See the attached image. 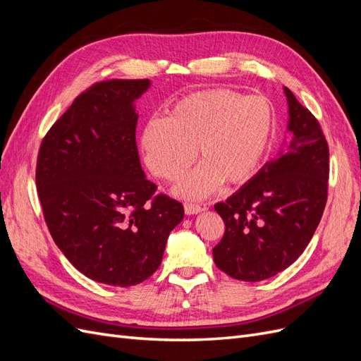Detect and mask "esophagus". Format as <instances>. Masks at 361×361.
<instances>
[{
	"label": "esophagus",
	"mask_w": 361,
	"mask_h": 361,
	"mask_svg": "<svg viewBox=\"0 0 361 361\" xmlns=\"http://www.w3.org/2000/svg\"><path fill=\"white\" fill-rule=\"evenodd\" d=\"M183 209L185 214L187 215H194V214H199L203 211V207L200 204H194V203H185L183 204Z\"/></svg>",
	"instance_id": "34e87169"
}]
</instances>
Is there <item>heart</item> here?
Masks as SVG:
<instances>
[{"mask_svg": "<svg viewBox=\"0 0 361 361\" xmlns=\"http://www.w3.org/2000/svg\"><path fill=\"white\" fill-rule=\"evenodd\" d=\"M274 130V106L267 97L216 87L180 97L167 118H150L141 149L152 174L167 182L187 171L195 150L200 166L179 183L178 194L200 199L220 183L236 187L253 179Z\"/></svg>", "mask_w": 361, "mask_h": 361, "instance_id": "heart-1", "label": "heart"}]
</instances>
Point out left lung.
<instances>
[{
  "instance_id": "left-lung-1",
  "label": "left lung",
  "mask_w": 361,
  "mask_h": 361,
  "mask_svg": "<svg viewBox=\"0 0 361 361\" xmlns=\"http://www.w3.org/2000/svg\"><path fill=\"white\" fill-rule=\"evenodd\" d=\"M288 149L267 162L232 197L216 203L226 231L212 253L227 276L260 281L300 257L318 227L329 195L330 152L321 125L285 87Z\"/></svg>"
}]
</instances>
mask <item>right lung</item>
I'll use <instances>...</instances> for the list:
<instances>
[{
	"mask_svg": "<svg viewBox=\"0 0 361 361\" xmlns=\"http://www.w3.org/2000/svg\"><path fill=\"white\" fill-rule=\"evenodd\" d=\"M149 80L94 82L43 137L37 195L54 243L89 279L134 286L158 269L180 202L141 169L133 102Z\"/></svg>",
	"mask_w": 361,
	"mask_h": 361,
	"instance_id": "right-lung-1",
	"label": "right lung"
}]
</instances>
